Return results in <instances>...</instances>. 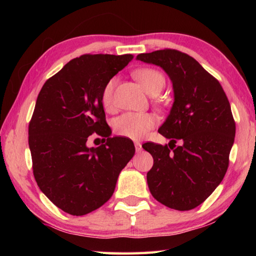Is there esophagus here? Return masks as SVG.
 <instances>
[{"label": "esophagus", "instance_id": "obj_1", "mask_svg": "<svg viewBox=\"0 0 256 256\" xmlns=\"http://www.w3.org/2000/svg\"><path fill=\"white\" fill-rule=\"evenodd\" d=\"M134 146H136V152H140V151L142 150V144H140V142H138V141H136V142H134Z\"/></svg>", "mask_w": 256, "mask_h": 256}]
</instances>
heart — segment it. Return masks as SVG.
I'll list each match as a JSON object with an SVG mask.
<instances>
[{
  "mask_svg": "<svg viewBox=\"0 0 256 256\" xmlns=\"http://www.w3.org/2000/svg\"><path fill=\"white\" fill-rule=\"evenodd\" d=\"M136 79L140 82L144 92L152 96L159 94L164 86V78L157 70L154 68H140L134 72ZM116 80L112 78L104 86L102 94V102L106 110L112 108V92ZM157 124V118L150 112H125L115 120L114 130L120 136H125L133 140L144 138L149 130Z\"/></svg>",
  "mask_w": 256,
  "mask_h": 256,
  "instance_id": "b5f03b06",
  "label": "heart"
}]
</instances>
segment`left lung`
Returning <instances> with one entry per match:
<instances>
[{
	"mask_svg": "<svg viewBox=\"0 0 256 256\" xmlns=\"http://www.w3.org/2000/svg\"><path fill=\"white\" fill-rule=\"evenodd\" d=\"M160 66L172 84L174 102L158 132L166 146L146 142L154 166L146 174L150 193L170 209L192 210L211 196L226 174L236 126L219 81L196 60L175 50L136 56ZM177 140L181 142L176 147Z\"/></svg>",
	"mask_w": 256,
	"mask_h": 256,
	"instance_id": "obj_1",
	"label": "left lung"
}]
</instances>
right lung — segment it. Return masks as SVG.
Wrapping results in <instances>:
<instances>
[{
    "label": "right lung",
    "instance_id": "obj_1",
    "mask_svg": "<svg viewBox=\"0 0 256 256\" xmlns=\"http://www.w3.org/2000/svg\"><path fill=\"white\" fill-rule=\"evenodd\" d=\"M133 55H82L42 86L29 123L34 176L42 193L66 214L84 216L114 193L120 170L136 152L126 138H110L102 102L104 86ZM92 132L105 145L86 146Z\"/></svg>",
    "mask_w": 256,
    "mask_h": 256
}]
</instances>
